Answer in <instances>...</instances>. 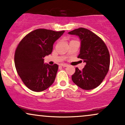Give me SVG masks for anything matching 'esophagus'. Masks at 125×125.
Wrapping results in <instances>:
<instances>
[{
    "label": "esophagus",
    "instance_id": "esophagus-1",
    "mask_svg": "<svg viewBox=\"0 0 125 125\" xmlns=\"http://www.w3.org/2000/svg\"><path fill=\"white\" fill-rule=\"evenodd\" d=\"M61 66H63V67H67V66H68V64H65V63H62V64H61Z\"/></svg>",
    "mask_w": 125,
    "mask_h": 125
}]
</instances>
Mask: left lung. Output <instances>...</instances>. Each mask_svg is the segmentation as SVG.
Wrapping results in <instances>:
<instances>
[{"instance_id":"1","label":"left lung","mask_w":125,"mask_h":125,"mask_svg":"<svg viewBox=\"0 0 125 125\" xmlns=\"http://www.w3.org/2000/svg\"><path fill=\"white\" fill-rule=\"evenodd\" d=\"M68 33L79 37L81 46L77 58L86 63L82 71L76 67L72 79L82 89L96 88L102 82L109 69L110 54L106 45L101 38L87 29L80 28Z\"/></svg>"}]
</instances>
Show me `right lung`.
Masks as SVG:
<instances>
[{"instance_id":"1","label":"right lung","mask_w":125,"mask_h":125,"mask_svg":"<svg viewBox=\"0 0 125 125\" xmlns=\"http://www.w3.org/2000/svg\"><path fill=\"white\" fill-rule=\"evenodd\" d=\"M64 32L38 29L26 35L17 46L16 69L23 83L32 91H43L54 82L58 65L45 64L43 58L51 54L54 42Z\"/></svg>"}]
</instances>
